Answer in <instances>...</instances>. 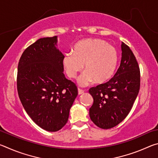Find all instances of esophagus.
<instances>
[{
	"label": "esophagus",
	"instance_id": "1",
	"mask_svg": "<svg viewBox=\"0 0 158 158\" xmlns=\"http://www.w3.org/2000/svg\"><path fill=\"white\" fill-rule=\"evenodd\" d=\"M84 93V90L80 89H78V94H79V95H81V94H83V93Z\"/></svg>",
	"mask_w": 158,
	"mask_h": 158
}]
</instances>
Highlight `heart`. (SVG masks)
Masks as SVG:
<instances>
[{
	"mask_svg": "<svg viewBox=\"0 0 158 158\" xmlns=\"http://www.w3.org/2000/svg\"><path fill=\"white\" fill-rule=\"evenodd\" d=\"M73 53L65 54L63 65L69 78H75L81 71L85 72L78 79L82 86L94 81L104 84L113 76L118 62V54L114 47L100 39H85L74 45Z\"/></svg>",
	"mask_w": 158,
	"mask_h": 158,
	"instance_id": "b5f03b06",
	"label": "heart"
}]
</instances>
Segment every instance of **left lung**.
Wrapping results in <instances>:
<instances>
[{"label":"left lung","instance_id":"obj_1","mask_svg":"<svg viewBox=\"0 0 158 158\" xmlns=\"http://www.w3.org/2000/svg\"><path fill=\"white\" fill-rule=\"evenodd\" d=\"M122 57L116 73L109 81L89 89L93 104L91 121L102 129H110L126 118L140 89V69L132 50L121 44Z\"/></svg>","mask_w":158,"mask_h":158}]
</instances>
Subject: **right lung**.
<instances>
[{"label":"right lung","mask_w":158,"mask_h":158,"mask_svg":"<svg viewBox=\"0 0 158 158\" xmlns=\"http://www.w3.org/2000/svg\"><path fill=\"white\" fill-rule=\"evenodd\" d=\"M57 36L40 38L26 48L19 61L18 95L35 123L56 132L68 122L78 95L76 84L63 74L64 55L57 49Z\"/></svg>","instance_id":"add662e5"}]
</instances>
